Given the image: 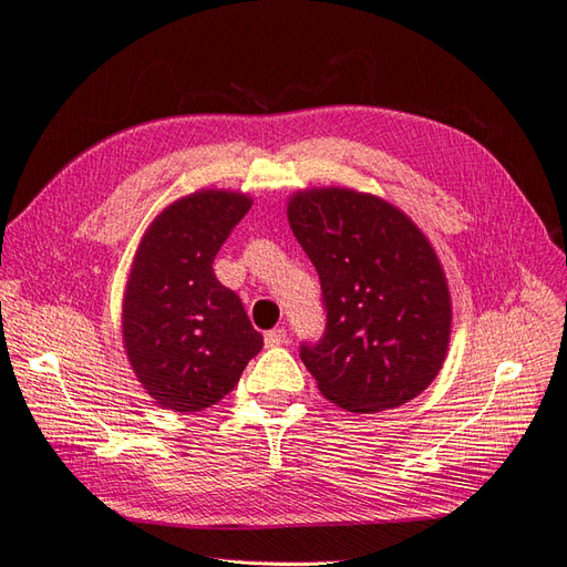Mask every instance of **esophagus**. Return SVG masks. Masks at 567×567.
Listing matches in <instances>:
<instances>
[{
  "mask_svg": "<svg viewBox=\"0 0 567 567\" xmlns=\"http://www.w3.org/2000/svg\"><path fill=\"white\" fill-rule=\"evenodd\" d=\"M282 343H287V330L285 327H276V330H268L266 332V346H282Z\"/></svg>",
  "mask_w": 567,
  "mask_h": 567,
  "instance_id": "obj_1",
  "label": "esophagus"
}]
</instances>
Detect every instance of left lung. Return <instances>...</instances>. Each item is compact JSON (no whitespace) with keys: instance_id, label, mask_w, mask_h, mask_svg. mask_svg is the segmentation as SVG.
Listing matches in <instances>:
<instances>
[{"instance_id":"obj_1","label":"left lung","mask_w":567,"mask_h":567,"mask_svg":"<svg viewBox=\"0 0 567 567\" xmlns=\"http://www.w3.org/2000/svg\"><path fill=\"white\" fill-rule=\"evenodd\" d=\"M287 218L320 278L324 332L299 355L322 395L362 414L416 398L441 372L452 322L445 272L424 233L349 188L297 193Z\"/></svg>"}]
</instances>
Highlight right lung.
<instances>
[{"label": "right lung", "instance_id": "right-lung-1", "mask_svg": "<svg viewBox=\"0 0 567 567\" xmlns=\"http://www.w3.org/2000/svg\"><path fill=\"white\" fill-rule=\"evenodd\" d=\"M249 207L240 193H193L164 209L138 245L122 334L138 381L162 408L199 412L218 403L261 351L240 297L212 268Z\"/></svg>", "mask_w": 567, "mask_h": 567}]
</instances>
